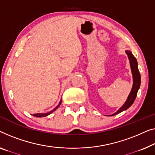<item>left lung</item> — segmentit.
I'll list each match as a JSON object with an SVG mask.
<instances>
[{
  "instance_id": "obj_1",
  "label": "left lung",
  "mask_w": 155,
  "mask_h": 155,
  "mask_svg": "<svg viewBox=\"0 0 155 155\" xmlns=\"http://www.w3.org/2000/svg\"><path fill=\"white\" fill-rule=\"evenodd\" d=\"M126 54L128 55V58L129 60V63H130L131 66V73H132L133 76V86L132 89H131L130 94H129L127 100L125 101V103L124 104L123 106L117 110V112H115V114L110 115H115L120 114L124 110H127L128 108H129L132 105V104L134 101L136 97H137V92L138 89L140 87V74L139 71H138V63L136 58L134 56L130 51H126Z\"/></svg>"
}]
</instances>
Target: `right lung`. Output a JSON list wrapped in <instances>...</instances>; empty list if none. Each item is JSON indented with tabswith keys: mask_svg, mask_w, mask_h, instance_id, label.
I'll use <instances>...</instances> for the list:
<instances>
[{
	"mask_svg": "<svg viewBox=\"0 0 155 155\" xmlns=\"http://www.w3.org/2000/svg\"><path fill=\"white\" fill-rule=\"evenodd\" d=\"M61 101H60V103H59V104L56 107H55L54 110H52L51 111H50V112H48V113H47V114H33V116H35V117H45V116H47V115H48L49 114H51V113H53L54 111V110H55L57 109L59 107V106L61 105Z\"/></svg>",
	"mask_w": 155,
	"mask_h": 155,
	"instance_id": "1",
	"label": "right lung"
}]
</instances>
